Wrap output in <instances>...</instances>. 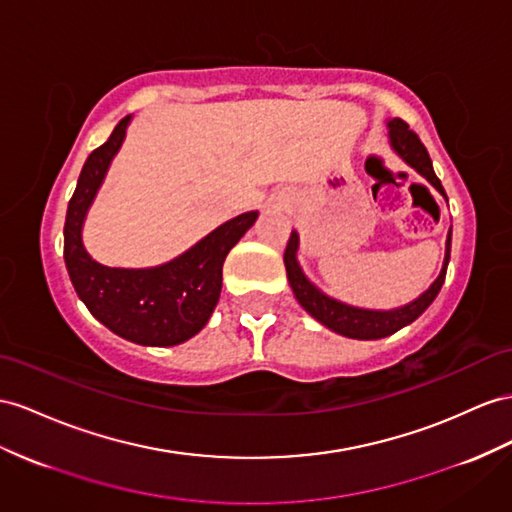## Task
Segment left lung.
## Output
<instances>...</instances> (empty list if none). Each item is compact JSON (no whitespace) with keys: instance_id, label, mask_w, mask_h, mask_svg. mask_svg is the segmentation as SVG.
<instances>
[{"instance_id":"left-lung-1","label":"left lung","mask_w":512,"mask_h":512,"mask_svg":"<svg viewBox=\"0 0 512 512\" xmlns=\"http://www.w3.org/2000/svg\"><path fill=\"white\" fill-rule=\"evenodd\" d=\"M389 140H391V147L396 149V153L402 157V160L406 164H411L419 175H424L432 183V186H435L445 196L441 181L435 175V168H432L430 155L415 131L402 119H393V121H389ZM450 248H452V229L448 233V242H445V261H443V268H441V274L437 277V281L428 287V292H424L417 300H413L411 305L393 309V311L357 309V307H348L344 303H339V300L324 296L316 285H311L307 281L303 270H300V266H298V261H296L298 233L296 231H292L290 240H287L283 261H285L287 279H290L296 300L318 322H322L324 326H329L331 331H335L339 335H346V337L381 339V337L393 335L396 331H400L402 326L417 320L430 307L432 300L437 298V294L441 292V285L445 281V272H448Z\"/></svg>"}]
</instances>
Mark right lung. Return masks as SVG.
<instances>
[{
  "label": "right lung",
  "instance_id": "add662e5",
  "mask_svg": "<svg viewBox=\"0 0 512 512\" xmlns=\"http://www.w3.org/2000/svg\"><path fill=\"white\" fill-rule=\"evenodd\" d=\"M129 116L88 155L64 220V264L77 296L116 335L142 346H175L207 324L222 290V264L231 248L253 227L257 212L220 225L170 264L123 270L97 264L84 251L82 222L114 153L125 138Z\"/></svg>",
  "mask_w": 512,
  "mask_h": 512
}]
</instances>
